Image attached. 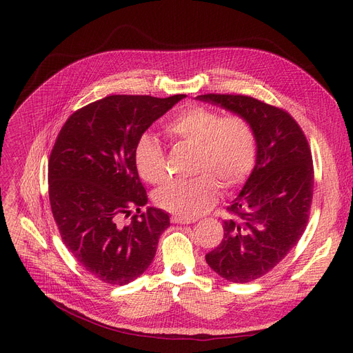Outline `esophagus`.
Segmentation results:
<instances>
[{
  "label": "esophagus",
  "instance_id": "34e87169",
  "mask_svg": "<svg viewBox=\"0 0 353 353\" xmlns=\"http://www.w3.org/2000/svg\"><path fill=\"white\" fill-rule=\"evenodd\" d=\"M172 221L173 223H179V225H189V223H194L196 219H188V217H181V216H172Z\"/></svg>",
  "mask_w": 353,
  "mask_h": 353
}]
</instances>
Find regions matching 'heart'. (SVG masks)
<instances>
[{
    "mask_svg": "<svg viewBox=\"0 0 353 353\" xmlns=\"http://www.w3.org/2000/svg\"><path fill=\"white\" fill-rule=\"evenodd\" d=\"M164 132L176 143L194 145L193 172L199 174L157 190L154 201L163 210L194 219L216 203L219 181L233 189L253 170L257 139L252 123L243 116H221L214 108L192 104L177 110L165 121ZM134 164L147 183L159 184L165 179L164 150L154 136L144 133L137 139Z\"/></svg>",
    "mask_w": 353,
    "mask_h": 353,
    "instance_id": "obj_1",
    "label": "heart"
}]
</instances>
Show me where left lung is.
<instances>
[{
	"instance_id": "obj_1",
	"label": "left lung",
	"mask_w": 353,
	"mask_h": 353,
	"mask_svg": "<svg viewBox=\"0 0 353 353\" xmlns=\"http://www.w3.org/2000/svg\"><path fill=\"white\" fill-rule=\"evenodd\" d=\"M206 101L246 117L256 132L257 156L243 189L228 208L221 243L206 254L223 279L246 283L270 272L302 237L313 197L307 140L288 111L248 96L205 94Z\"/></svg>"
}]
</instances>
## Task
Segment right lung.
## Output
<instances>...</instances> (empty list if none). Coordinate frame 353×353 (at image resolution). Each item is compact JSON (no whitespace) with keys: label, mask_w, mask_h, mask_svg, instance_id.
<instances>
[{"label":"right lung","mask_w":353,"mask_h":353,"mask_svg":"<svg viewBox=\"0 0 353 353\" xmlns=\"http://www.w3.org/2000/svg\"><path fill=\"white\" fill-rule=\"evenodd\" d=\"M184 94L108 96L72 113L51 150L48 194L61 239L99 281L123 286L153 262L169 213L147 205L134 164L137 139ZM136 208L128 224L122 219Z\"/></svg>","instance_id":"1"}]
</instances>
